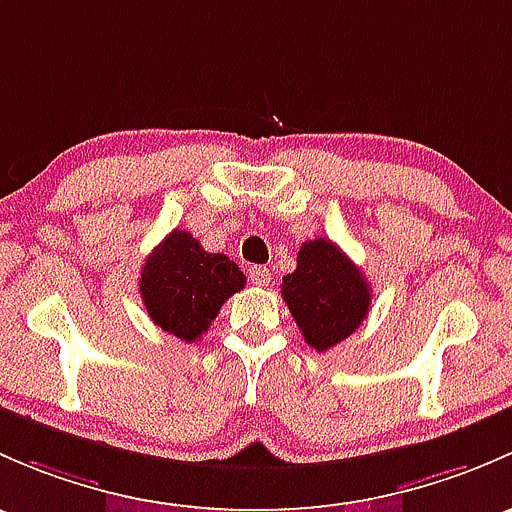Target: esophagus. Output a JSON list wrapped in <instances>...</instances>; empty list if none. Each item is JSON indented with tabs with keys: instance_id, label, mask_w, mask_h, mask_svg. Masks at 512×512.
<instances>
[{
	"instance_id": "esophagus-1",
	"label": "esophagus",
	"mask_w": 512,
	"mask_h": 512,
	"mask_svg": "<svg viewBox=\"0 0 512 512\" xmlns=\"http://www.w3.org/2000/svg\"><path fill=\"white\" fill-rule=\"evenodd\" d=\"M249 278L256 283V286H268V283H271V273H268L266 266H251Z\"/></svg>"
}]
</instances>
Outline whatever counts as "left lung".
Segmentation results:
<instances>
[{
  "mask_svg": "<svg viewBox=\"0 0 512 512\" xmlns=\"http://www.w3.org/2000/svg\"><path fill=\"white\" fill-rule=\"evenodd\" d=\"M281 295L305 342L318 352L350 337L370 313L372 291L360 268L330 239L305 241Z\"/></svg>",
  "mask_w": 512,
  "mask_h": 512,
  "instance_id": "8db88e82",
  "label": "left lung"
}]
</instances>
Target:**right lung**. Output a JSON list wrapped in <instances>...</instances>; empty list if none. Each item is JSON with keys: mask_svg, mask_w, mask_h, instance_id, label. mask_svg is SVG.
I'll return each mask as SVG.
<instances>
[{"mask_svg": "<svg viewBox=\"0 0 512 512\" xmlns=\"http://www.w3.org/2000/svg\"><path fill=\"white\" fill-rule=\"evenodd\" d=\"M244 283L246 276L229 256L209 254L179 229L155 246L140 271V295L150 320L184 342L207 333L224 300Z\"/></svg>", "mask_w": 512, "mask_h": 512, "instance_id": "add662e5", "label": "right lung"}]
</instances>
